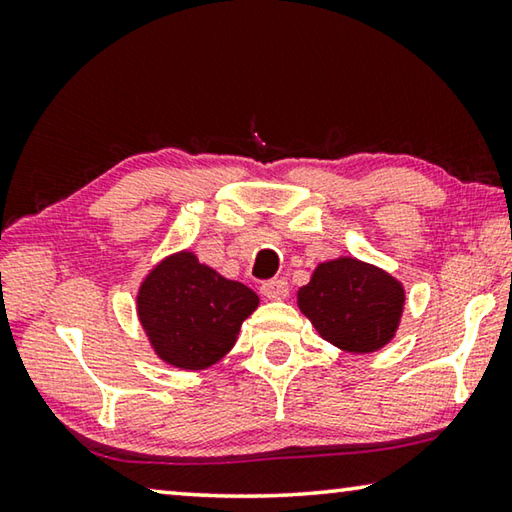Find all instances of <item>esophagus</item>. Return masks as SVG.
<instances>
[{
    "instance_id": "1",
    "label": "esophagus",
    "mask_w": 512,
    "mask_h": 512,
    "mask_svg": "<svg viewBox=\"0 0 512 512\" xmlns=\"http://www.w3.org/2000/svg\"><path fill=\"white\" fill-rule=\"evenodd\" d=\"M259 291H262V296L268 300H284L289 296V284L284 280H268L259 287Z\"/></svg>"
}]
</instances>
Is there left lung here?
<instances>
[{
	"label": "left lung",
	"instance_id": "8db88e82",
	"mask_svg": "<svg viewBox=\"0 0 512 512\" xmlns=\"http://www.w3.org/2000/svg\"><path fill=\"white\" fill-rule=\"evenodd\" d=\"M298 307L325 341L366 354L395 336L404 289L381 268L341 257L316 268L311 282L298 291Z\"/></svg>",
	"mask_w": 512,
	"mask_h": 512
}]
</instances>
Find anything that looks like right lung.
Returning a JSON list of instances; mask_svg holds the SVG:
<instances>
[{
	"mask_svg": "<svg viewBox=\"0 0 512 512\" xmlns=\"http://www.w3.org/2000/svg\"><path fill=\"white\" fill-rule=\"evenodd\" d=\"M257 305L253 289L225 280L187 250L155 266L137 293L155 354L183 370H203L228 354Z\"/></svg>",
	"mask_w": 512,
	"mask_h": 512,
	"instance_id": "1",
	"label": "right lung"
}]
</instances>
